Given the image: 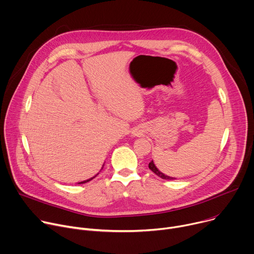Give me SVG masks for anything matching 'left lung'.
<instances>
[{
    "label": "left lung",
    "mask_w": 254,
    "mask_h": 254,
    "mask_svg": "<svg viewBox=\"0 0 254 254\" xmlns=\"http://www.w3.org/2000/svg\"><path fill=\"white\" fill-rule=\"evenodd\" d=\"M149 168H150V170L151 171H153L157 176H159L160 178H162V179H164V180H175L176 178H173V177H170V176H167V175H165L164 173H162L157 167H156V165L154 164V162L152 161L150 164H149Z\"/></svg>",
    "instance_id": "1"
}]
</instances>
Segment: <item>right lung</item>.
Returning <instances> with one entry per match:
<instances>
[{"label":"right lung","instance_id":"1","mask_svg":"<svg viewBox=\"0 0 254 254\" xmlns=\"http://www.w3.org/2000/svg\"><path fill=\"white\" fill-rule=\"evenodd\" d=\"M102 168H103V166H102ZM102 168H101V170H102ZM99 173H97L94 177H92V178H90V179H88V180H85V181H82V182H80V183H78V184H84V183H87V182H89V181H91L93 178H95L97 175H98Z\"/></svg>","mask_w":254,"mask_h":254}]
</instances>
